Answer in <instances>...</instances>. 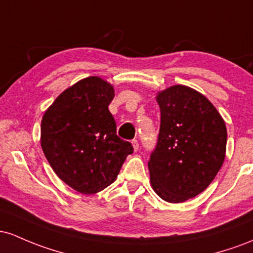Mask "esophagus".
Segmentation results:
<instances>
[{"instance_id":"34e87169","label":"esophagus","mask_w":253,"mask_h":253,"mask_svg":"<svg viewBox=\"0 0 253 253\" xmlns=\"http://www.w3.org/2000/svg\"><path fill=\"white\" fill-rule=\"evenodd\" d=\"M131 144H132V147H134V150H135V152H137V150H138V147H140V146H138V142H137V140H132V141H131Z\"/></svg>"}]
</instances>
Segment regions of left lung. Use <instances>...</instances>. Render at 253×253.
<instances>
[{"label": "left lung", "instance_id": "obj_1", "mask_svg": "<svg viewBox=\"0 0 253 253\" xmlns=\"http://www.w3.org/2000/svg\"><path fill=\"white\" fill-rule=\"evenodd\" d=\"M160 131L148 169L157 195L181 203L209 186L226 155L227 129L208 99L194 88L175 84L158 92Z\"/></svg>", "mask_w": 253, "mask_h": 253}]
</instances>
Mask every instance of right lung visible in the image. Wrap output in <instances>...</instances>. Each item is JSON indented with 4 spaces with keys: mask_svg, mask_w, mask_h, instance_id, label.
<instances>
[{
    "mask_svg": "<svg viewBox=\"0 0 253 253\" xmlns=\"http://www.w3.org/2000/svg\"><path fill=\"white\" fill-rule=\"evenodd\" d=\"M113 98L111 84L89 76L62 92L42 116L45 158L59 179L80 194L93 195L111 185L134 152L116 132L109 111Z\"/></svg>",
    "mask_w": 253,
    "mask_h": 253,
    "instance_id": "add662e5",
    "label": "right lung"
}]
</instances>
